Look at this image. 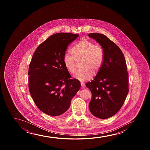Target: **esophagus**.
<instances>
[{
	"label": "esophagus",
	"mask_w": 150,
	"mask_h": 150,
	"mask_svg": "<svg viewBox=\"0 0 150 150\" xmlns=\"http://www.w3.org/2000/svg\"><path fill=\"white\" fill-rule=\"evenodd\" d=\"M80 84H81V86H82V88H84L85 84H84L83 82H81V83H80Z\"/></svg>",
	"instance_id": "esophagus-1"
}]
</instances>
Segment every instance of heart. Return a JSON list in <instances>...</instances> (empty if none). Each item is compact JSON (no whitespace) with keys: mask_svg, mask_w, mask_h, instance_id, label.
I'll list each match as a JSON object with an SVG mask.
<instances>
[{"mask_svg":"<svg viewBox=\"0 0 150 150\" xmlns=\"http://www.w3.org/2000/svg\"><path fill=\"white\" fill-rule=\"evenodd\" d=\"M72 56L65 54L64 64L66 69L71 74L76 71V62H82L81 69L76 72L74 78L84 82L92 78L93 73L97 74L100 70L103 61V51L100 45H97L88 40L79 41L70 50Z\"/></svg>","mask_w":150,"mask_h":150,"instance_id":"heart-1","label":"heart"}]
</instances>
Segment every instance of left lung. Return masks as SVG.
Segmentation results:
<instances>
[{
  "mask_svg": "<svg viewBox=\"0 0 150 150\" xmlns=\"http://www.w3.org/2000/svg\"><path fill=\"white\" fill-rule=\"evenodd\" d=\"M103 51V61L94 80L86 86L92 93L88 107L95 117L105 119L119 111L129 92L127 67L123 53L114 42L99 33H90Z\"/></svg>",
  "mask_w": 150,
  "mask_h": 150,
  "instance_id": "obj_1",
  "label": "left lung"
}]
</instances>
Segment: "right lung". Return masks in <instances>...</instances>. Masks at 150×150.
<instances>
[{
	"instance_id": "obj_1",
	"label": "right lung",
	"mask_w": 150,
	"mask_h": 150,
	"mask_svg": "<svg viewBox=\"0 0 150 150\" xmlns=\"http://www.w3.org/2000/svg\"><path fill=\"white\" fill-rule=\"evenodd\" d=\"M78 36L71 33L54 34L33 54L28 72L29 91L38 108L47 115L66 112L80 89V81L70 79L63 60L68 45Z\"/></svg>"
}]
</instances>
